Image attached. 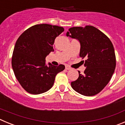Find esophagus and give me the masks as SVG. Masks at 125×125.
<instances>
[{"label": "esophagus", "instance_id": "esophagus-1", "mask_svg": "<svg viewBox=\"0 0 125 125\" xmlns=\"http://www.w3.org/2000/svg\"><path fill=\"white\" fill-rule=\"evenodd\" d=\"M65 68H66V69H67V70H71V68L69 66H68V65L66 66Z\"/></svg>", "mask_w": 125, "mask_h": 125}]
</instances>
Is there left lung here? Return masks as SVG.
Segmentation results:
<instances>
[{
	"instance_id": "1",
	"label": "left lung",
	"mask_w": 125,
	"mask_h": 125,
	"mask_svg": "<svg viewBox=\"0 0 125 125\" xmlns=\"http://www.w3.org/2000/svg\"><path fill=\"white\" fill-rule=\"evenodd\" d=\"M66 36L79 42V56L87 58L84 74L78 71V78L71 83L73 89L86 96L97 94L108 84L115 72L116 57L112 42L91 25L71 27Z\"/></svg>"
}]
</instances>
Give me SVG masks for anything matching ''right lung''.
<instances>
[{
  "label": "right lung",
  "mask_w": 125,
  "mask_h": 125,
  "mask_svg": "<svg viewBox=\"0 0 125 125\" xmlns=\"http://www.w3.org/2000/svg\"><path fill=\"white\" fill-rule=\"evenodd\" d=\"M64 31L62 27L41 24L33 25L20 36L12 57L14 74L27 92L38 94L52 87L55 77L65 66L46 64V57L54 51L56 37Z\"/></svg>",
  "instance_id": "1"
}]
</instances>
